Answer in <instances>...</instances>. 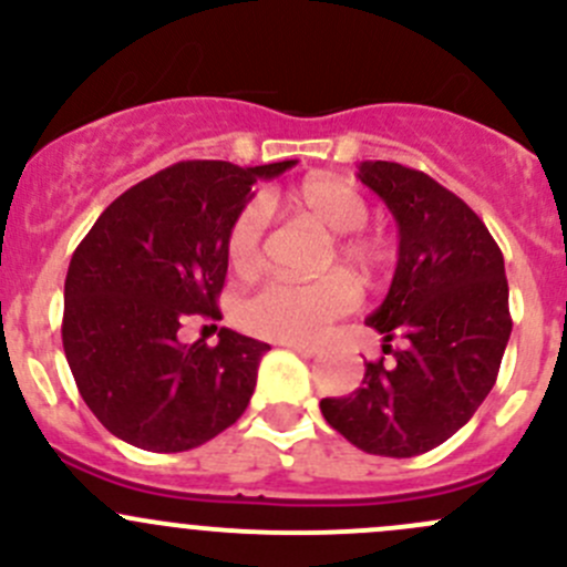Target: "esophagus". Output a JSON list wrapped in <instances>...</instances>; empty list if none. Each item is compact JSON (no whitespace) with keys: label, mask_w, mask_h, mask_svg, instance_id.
<instances>
[{"label":"esophagus","mask_w":567,"mask_h":567,"mask_svg":"<svg viewBox=\"0 0 567 567\" xmlns=\"http://www.w3.org/2000/svg\"><path fill=\"white\" fill-rule=\"evenodd\" d=\"M285 346H288L290 351H296V353H299V357H305V359H312L318 353V348L316 346H307V342H285Z\"/></svg>","instance_id":"esophagus-1"}]
</instances>
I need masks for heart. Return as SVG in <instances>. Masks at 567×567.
Here are the masks:
<instances>
[{
    "mask_svg": "<svg viewBox=\"0 0 567 567\" xmlns=\"http://www.w3.org/2000/svg\"><path fill=\"white\" fill-rule=\"evenodd\" d=\"M285 203L299 214L316 219L334 233V249L329 262L340 260L362 277H373L386 260V249L375 238L357 233L368 221L370 208L351 183L329 175H312L290 188ZM268 208L262 199H249L225 236L227 262L241 277H251L262 266V236H266ZM359 290L346 274H326L310 279H271L241 305L244 326L257 337L274 342H312L337 318L357 310Z\"/></svg>",
    "mask_w": 567,
    "mask_h": 567,
    "instance_id": "1",
    "label": "heart"
}]
</instances>
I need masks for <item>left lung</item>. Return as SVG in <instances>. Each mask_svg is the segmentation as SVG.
<instances>
[{
  "mask_svg": "<svg viewBox=\"0 0 567 567\" xmlns=\"http://www.w3.org/2000/svg\"><path fill=\"white\" fill-rule=\"evenodd\" d=\"M359 181L400 233L390 293L368 326L405 346H384L392 362H364L362 386L320 411L353 447L411 458L447 442L496 384L513 329L505 260L483 219L431 175L362 162Z\"/></svg>",
  "mask_w": 567,
  "mask_h": 567,
  "instance_id": "left-lung-1",
  "label": "left lung"
}]
</instances>
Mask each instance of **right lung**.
<instances>
[{"mask_svg": "<svg viewBox=\"0 0 567 567\" xmlns=\"http://www.w3.org/2000/svg\"><path fill=\"white\" fill-rule=\"evenodd\" d=\"M296 162H177L120 194L71 257L62 348L101 425L151 453H183L247 411L266 342L219 329L183 346L188 318L219 320L225 236L257 177Z\"/></svg>", "mask_w": 567, "mask_h": 567, "instance_id": "obj_1", "label": "right lung"}]
</instances>
